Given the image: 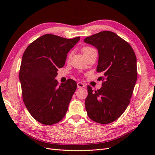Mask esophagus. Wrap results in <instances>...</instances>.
Segmentation results:
<instances>
[{"mask_svg":"<svg viewBox=\"0 0 155 155\" xmlns=\"http://www.w3.org/2000/svg\"><path fill=\"white\" fill-rule=\"evenodd\" d=\"M77 86L78 88H82L83 87H85V85H84V83H81V82H78L77 83Z\"/></svg>","mask_w":155,"mask_h":155,"instance_id":"34e87169","label":"esophagus"}]
</instances>
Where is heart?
<instances>
[{"instance_id": "b5f03b06", "label": "heart", "mask_w": 155, "mask_h": 155, "mask_svg": "<svg viewBox=\"0 0 155 155\" xmlns=\"http://www.w3.org/2000/svg\"><path fill=\"white\" fill-rule=\"evenodd\" d=\"M94 50V49L92 47H89V46H87V47H84V48H82V52L84 54V55H85L88 54V53H90L91 51H92ZM70 57H71V54L69 55V58H70Z\"/></svg>"}]
</instances>
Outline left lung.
I'll return each instance as SVG.
<instances>
[{
  "label": "left lung",
  "mask_w": 155,
  "mask_h": 155,
  "mask_svg": "<svg viewBox=\"0 0 155 155\" xmlns=\"http://www.w3.org/2000/svg\"><path fill=\"white\" fill-rule=\"evenodd\" d=\"M84 42L97 49V72L104 75L100 77L103 83L99 90L87 86V114L95 122L110 124L119 118L129 104L137 80V57L127 42L110 31L87 37Z\"/></svg>",
  "instance_id": "8db88e82"
}]
</instances>
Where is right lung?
I'll return each instance as SVG.
<instances>
[{"instance_id":"obj_1","label":"right lung","mask_w":155,"mask_h":155,"mask_svg":"<svg viewBox=\"0 0 155 155\" xmlns=\"http://www.w3.org/2000/svg\"><path fill=\"white\" fill-rule=\"evenodd\" d=\"M79 39L45 34L30 44L23 54L19 70L23 101L33 118L42 124H57L67 112L76 82L69 79L58 86L55 78Z\"/></svg>"}]
</instances>
